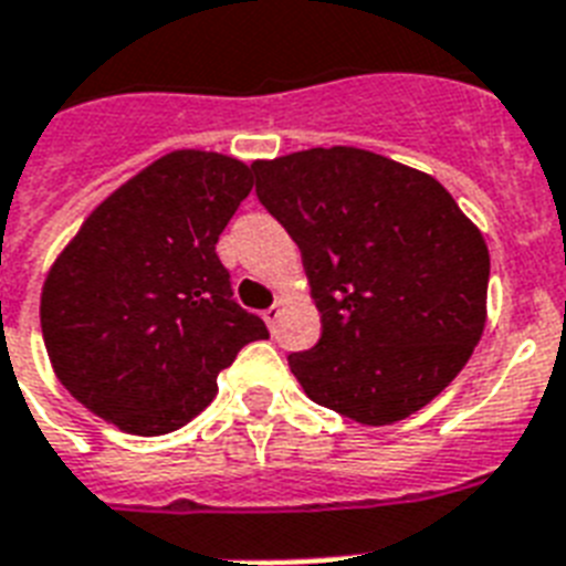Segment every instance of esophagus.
<instances>
[{"label":"esophagus","mask_w":566,"mask_h":566,"mask_svg":"<svg viewBox=\"0 0 566 566\" xmlns=\"http://www.w3.org/2000/svg\"><path fill=\"white\" fill-rule=\"evenodd\" d=\"M280 315H283V310H280V304L269 306V310L262 312V318H265V324H269V329H277V321Z\"/></svg>","instance_id":"1"}]
</instances>
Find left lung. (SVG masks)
<instances>
[{"mask_svg":"<svg viewBox=\"0 0 566 566\" xmlns=\"http://www.w3.org/2000/svg\"><path fill=\"white\" fill-rule=\"evenodd\" d=\"M251 169L321 312L318 345L289 356L310 400L368 427L423 409L485 329L491 256L476 224L436 178L365 148Z\"/></svg>","mask_w":566,"mask_h":566,"instance_id":"1","label":"left lung"}]
</instances>
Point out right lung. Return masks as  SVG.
Listing matches in <instances>:
<instances>
[{
    "label": "right lung",
    "mask_w": 566,
    "mask_h": 566,
    "mask_svg": "<svg viewBox=\"0 0 566 566\" xmlns=\"http://www.w3.org/2000/svg\"><path fill=\"white\" fill-rule=\"evenodd\" d=\"M251 171L216 151H171L104 198L54 260L40 297L49 359L113 427L180 429L210 406L219 370L269 338L216 254Z\"/></svg>",
    "instance_id": "right-lung-1"
}]
</instances>
